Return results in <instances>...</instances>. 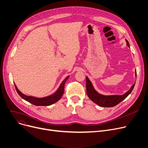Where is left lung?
I'll return each mask as SVG.
<instances>
[{"label": "left lung", "mask_w": 148, "mask_h": 148, "mask_svg": "<svg viewBox=\"0 0 148 148\" xmlns=\"http://www.w3.org/2000/svg\"><path fill=\"white\" fill-rule=\"evenodd\" d=\"M127 45L130 47L129 42L127 40ZM135 83L131 87L130 89L125 94L123 95H112V96H103L98 93L93 87V85L88 77H86V91L87 95L90 98L93 102L97 104L99 106L102 107H113L117 104L120 103L124 99L129 96V94L132 92L134 87Z\"/></svg>", "instance_id": "8db88e82"}]
</instances>
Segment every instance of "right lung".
Segmentation results:
<instances>
[{"label": "right lung", "mask_w": 148, "mask_h": 148, "mask_svg": "<svg viewBox=\"0 0 148 148\" xmlns=\"http://www.w3.org/2000/svg\"><path fill=\"white\" fill-rule=\"evenodd\" d=\"M69 76H67L64 80L61 83L60 86L59 87L58 90L53 94L51 96H49L47 97H45L43 98H37V97H34L32 96H26L24 94H23L20 91H19L16 86L15 84V87L16 88V90L18 95L20 96L24 100L28 101V102L31 103L34 105L37 106H49L51 105L56 102L58 101L61 99V97H62V95L64 94V85L66 80H68Z\"/></svg>", "instance_id": "obj_1"}]
</instances>
